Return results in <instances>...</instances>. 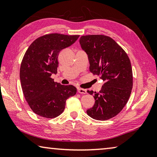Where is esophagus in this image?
Masks as SVG:
<instances>
[{
    "mask_svg": "<svg viewBox=\"0 0 157 157\" xmlns=\"http://www.w3.org/2000/svg\"><path fill=\"white\" fill-rule=\"evenodd\" d=\"M78 91L79 94H86V90L84 89H81V88H78Z\"/></svg>",
    "mask_w": 157,
    "mask_h": 157,
    "instance_id": "esophagus-1",
    "label": "esophagus"
}]
</instances>
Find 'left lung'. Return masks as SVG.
I'll use <instances>...</instances> for the list:
<instances>
[{
    "mask_svg": "<svg viewBox=\"0 0 157 157\" xmlns=\"http://www.w3.org/2000/svg\"><path fill=\"white\" fill-rule=\"evenodd\" d=\"M82 49L87 54L90 71L104 81L100 91L94 94L95 104L86 111L98 121L116 116L127 104L133 86L131 62L124 50L111 37L93 34L79 39Z\"/></svg>",
    "mask_w": 157,
    "mask_h": 157,
    "instance_id": "8db88e82",
    "label": "left lung"
}]
</instances>
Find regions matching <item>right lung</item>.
<instances>
[{
	"instance_id": "1",
	"label": "right lung",
	"mask_w": 157,
	"mask_h": 157,
	"mask_svg": "<svg viewBox=\"0 0 157 157\" xmlns=\"http://www.w3.org/2000/svg\"><path fill=\"white\" fill-rule=\"evenodd\" d=\"M79 36L46 34L34 40L25 52L20 68L21 87L29 106L37 115L57 117L64 110L66 100L76 94L73 85H62L50 77L57 73L61 50L73 44Z\"/></svg>"
}]
</instances>
